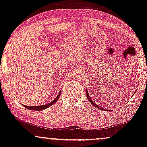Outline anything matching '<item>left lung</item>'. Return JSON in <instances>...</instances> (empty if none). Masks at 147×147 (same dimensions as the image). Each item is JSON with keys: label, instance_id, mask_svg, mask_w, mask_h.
<instances>
[{"label": "left lung", "instance_id": "obj_1", "mask_svg": "<svg viewBox=\"0 0 147 147\" xmlns=\"http://www.w3.org/2000/svg\"><path fill=\"white\" fill-rule=\"evenodd\" d=\"M85 92H86V96H87V99H88V100L90 102H91V104H92V105H93V106H94V107H97L98 109H101V110H103V111H109V110H107V109H103V108H102L101 107H100V106H98V105H96V104L94 102V101H93V100L91 99V98L90 97V95H89V93H88V91H87V90H85Z\"/></svg>", "mask_w": 147, "mask_h": 147}]
</instances>
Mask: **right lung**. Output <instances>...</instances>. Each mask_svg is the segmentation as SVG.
I'll use <instances>...</instances> for the list:
<instances>
[{"instance_id": "right-lung-1", "label": "right lung", "mask_w": 147, "mask_h": 147, "mask_svg": "<svg viewBox=\"0 0 147 147\" xmlns=\"http://www.w3.org/2000/svg\"><path fill=\"white\" fill-rule=\"evenodd\" d=\"M60 95H61V91L60 92V93H59L58 96H57V97L53 100V101H51V102L47 104V105H41V106H34V107H30V106H26V105H23L24 107L26 108V109H29V110H31V111H42V110H44V109H47V108L51 107V105H53V104L56 102L57 100L59 99V98H60Z\"/></svg>"}]
</instances>
